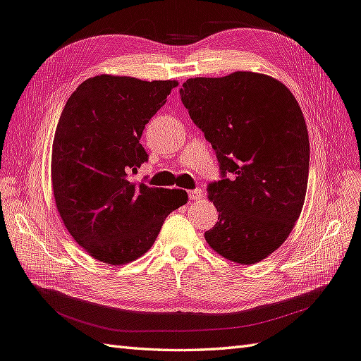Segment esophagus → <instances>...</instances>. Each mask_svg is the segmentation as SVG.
I'll use <instances>...</instances> for the list:
<instances>
[{
	"instance_id": "1",
	"label": "esophagus",
	"mask_w": 361,
	"mask_h": 361,
	"mask_svg": "<svg viewBox=\"0 0 361 361\" xmlns=\"http://www.w3.org/2000/svg\"><path fill=\"white\" fill-rule=\"evenodd\" d=\"M188 197H190V200H199V199H202V190H199V188L190 190L188 191Z\"/></svg>"
}]
</instances>
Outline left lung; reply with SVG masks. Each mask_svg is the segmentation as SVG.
I'll return each mask as SVG.
<instances>
[{"label": "left lung", "mask_w": 361, "mask_h": 361, "mask_svg": "<svg viewBox=\"0 0 361 361\" xmlns=\"http://www.w3.org/2000/svg\"><path fill=\"white\" fill-rule=\"evenodd\" d=\"M179 93L221 169L208 185L219 217L205 240L228 260L257 263L286 240L303 208L310 137L300 105L285 84L252 72L191 78Z\"/></svg>", "instance_id": "1"}]
</instances>
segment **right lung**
I'll use <instances>...</instances> for the list:
<instances>
[{
  "label": "right lung",
  "mask_w": 361,
  "mask_h": 361,
  "mask_svg": "<svg viewBox=\"0 0 361 361\" xmlns=\"http://www.w3.org/2000/svg\"><path fill=\"white\" fill-rule=\"evenodd\" d=\"M176 81L99 75L87 79L61 113L51 148L59 216L78 245L99 262L122 265L152 248L165 217L185 205V190L133 183L148 154L145 124Z\"/></svg>",
  "instance_id": "obj_1"
}]
</instances>
